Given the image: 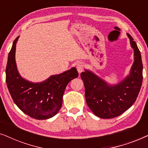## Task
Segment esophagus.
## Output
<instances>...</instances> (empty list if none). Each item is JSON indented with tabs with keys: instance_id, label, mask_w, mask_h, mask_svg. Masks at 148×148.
<instances>
[{
	"instance_id": "34e87169",
	"label": "esophagus",
	"mask_w": 148,
	"mask_h": 148,
	"mask_svg": "<svg viewBox=\"0 0 148 148\" xmlns=\"http://www.w3.org/2000/svg\"><path fill=\"white\" fill-rule=\"evenodd\" d=\"M76 67H77V69L79 74H80L83 71V70H84V64H83L82 62H79L77 64Z\"/></svg>"
}]
</instances>
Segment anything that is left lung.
I'll return each instance as SVG.
<instances>
[{"label": "left lung", "mask_w": 148, "mask_h": 148, "mask_svg": "<svg viewBox=\"0 0 148 148\" xmlns=\"http://www.w3.org/2000/svg\"><path fill=\"white\" fill-rule=\"evenodd\" d=\"M134 62L130 73L118 84L110 86L88 70L81 73L85 86V97L90 110L102 119L114 118L129 109L136 100L143 80V64L140 51L130 34Z\"/></svg>", "instance_id": "left-lung-1"}]
</instances>
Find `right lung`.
<instances>
[{
  "instance_id": "right-lung-1",
  "label": "right lung",
  "mask_w": 148,
  "mask_h": 148,
  "mask_svg": "<svg viewBox=\"0 0 148 148\" xmlns=\"http://www.w3.org/2000/svg\"><path fill=\"white\" fill-rule=\"evenodd\" d=\"M19 36L14 40L6 67V83L13 102L20 110L32 118L44 120L54 116L62 106L67 84L79 74L76 68L50 76L41 83L22 78L15 62V48Z\"/></svg>"
}]
</instances>
